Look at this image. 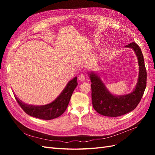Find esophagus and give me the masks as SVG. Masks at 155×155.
<instances>
[{"label": "esophagus", "instance_id": "34e87169", "mask_svg": "<svg viewBox=\"0 0 155 155\" xmlns=\"http://www.w3.org/2000/svg\"><path fill=\"white\" fill-rule=\"evenodd\" d=\"M78 79H79V81H84L85 80V79H86L85 75V74H79V77H78Z\"/></svg>", "mask_w": 155, "mask_h": 155}]
</instances>
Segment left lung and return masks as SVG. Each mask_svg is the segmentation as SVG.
<instances>
[{
	"label": "left lung",
	"mask_w": 155,
	"mask_h": 155,
	"mask_svg": "<svg viewBox=\"0 0 155 155\" xmlns=\"http://www.w3.org/2000/svg\"><path fill=\"white\" fill-rule=\"evenodd\" d=\"M125 47L132 48L137 55L139 64V76L134 90L124 96H114L107 90L97 74H88L92 89V103L94 109L100 114L109 117L124 115L133 110L141 100L146 87L147 71L143 56L139 46L133 42Z\"/></svg>",
	"instance_id": "obj_1"
}]
</instances>
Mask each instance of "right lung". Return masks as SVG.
Wrapping results in <instances>:
<instances>
[{"label":"right lung","instance_id":"right-lung-1","mask_svg":"<svg viewBox=\"0 0 155 155\" xmlns=\"http://www.w3.org/2000/svg\"><path fill=\"white\" fill-rule=\"evenodd\" d=\"M77 85V77H76L68 83L63 92L54 101L43 106L26 105L15 97L18 105L26 114L37 118L50 120L58 118L64 113Z\"/></svg>","mask_w":155,"mask_h":155}]
</instances>
